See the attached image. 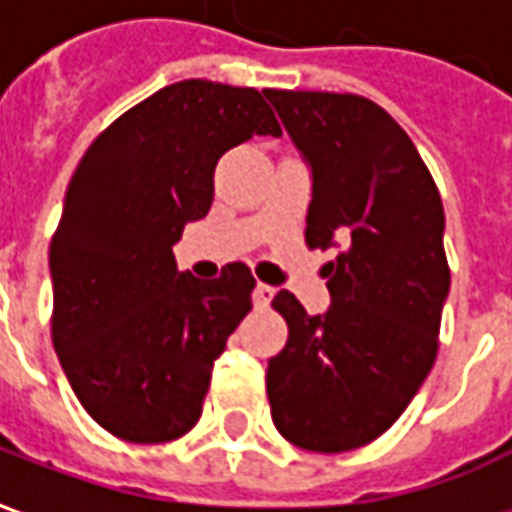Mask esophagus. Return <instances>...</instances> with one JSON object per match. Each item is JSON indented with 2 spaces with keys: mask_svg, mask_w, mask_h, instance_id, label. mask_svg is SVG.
I'll use <instances>...</instances> for the list:
<instances>
[{
  "mask_svg": "<svg viewBox=\"0 0 512 512\" xmlns=\"http://www.w3.org/2000/svg\"><path fill=\"white\" fill-rule=\"evenodd\" d=\"M274 299V288L266 285V282H257L255 290H252V301H255V307H268Z\"/></svg>",
  "mask_w": 512,
  "mask_h": 512,
  "instance_id": "1",
  "label": "esophagus"
}]
</instances>
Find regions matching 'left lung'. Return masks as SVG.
<instances>
[{
    "label": "left lung",
    "mask_w": 512,
    "mask_h": 512,
    "mask_svg": "<svg viewBox=\"0 0 512 512\" xmlns=\"http://www.w3.org/2000/svg\"><path fill=\"white\" fill-rule=\"evenodd\" d=\"M310 169L307 244L326 263L329 310L310 315L290 290L271 307L288 345L268 359L277 430L301 450L345 452L406 411L439 351L450 293L444 208L403 128L362 95L266 90Z\"/></svg>",
    "instance_id": "8db88e82"
}]
</instances>
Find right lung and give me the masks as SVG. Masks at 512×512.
I'll return each instance as SVG.
<instances>
[{"label": "right lung", "mask_w": 512, "mask_h": 512, "mask_svg": "<svg viewBox=\"0 0 512 512\" xmlns=\"http://www.w3.org/2000/svg\"><path fill=\"white\" fill-rule=\"evenodd\" d=\"M279 134L252 87L186 79L117 117L73 172L49 249L51 340L84 411L120 439L161 444L197 425L255 277L230 263L202 282L172 246L211 208L222 153Z\"/></svg>", "instance_id": "obj_1"}]
</instances>
